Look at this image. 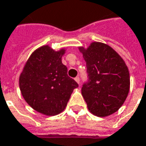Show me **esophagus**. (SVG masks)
I'll return each instance as SVG.
<instances>
[{
	"instance_id": "1",
	"label": "esophagus",
	"mask_w": 146,
	"mask_h": 146,
	"mask_svg": "<svg viewBox=\"0 0 146 146\" xmlns=\"http://www.w3.org/2000/svg\"><path fill=\"white\" fill-rule=\"evenodd\" d=\"M75 80L78 82V84H79V82H80V78H79V77H75Z\"/></svg>"
}]
</instances>
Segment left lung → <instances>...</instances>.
Wrapping results in <instances>:
<instances>
[{
    "label": "left lung",
    "mask_w": 146,
    "mask_h": 146,
    "mask_svg": "<svg viewBox=\"0 0 146 146\" xmlns=\"http://www.w3.org/2000/svg\"><path fill=\"white\" fill-rule=\"evenodd\" d=\"M79 50L86 62L88 79L82 94L88 109L98 116L114 113L124 103L130 89V75L120 56L110 46L93 42Z\"/></svg>",
    "instance_id": "8db88e82"
}]
</instances>
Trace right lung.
I'll use <instances>...</instances> for the list:
<instances>
[{
    "label": "right lung",
    "mask_w": 146,
    "mask_h": 146,
    "mask_svg": "<svg viewBox=\"0 0 146 146\" xmlns=\"http://www.w3.org/2000/svg\"><path fill=\"white\" fill-rule=\"evenodd\" d=\"M64 51L56 52L48 45L38 48L30 56L19 77V88L27 103L46 115L64 111L74 89L78 86L62 64Z\"/></svg>",
    "instance_id": "obj_1"
}]
</instances>
